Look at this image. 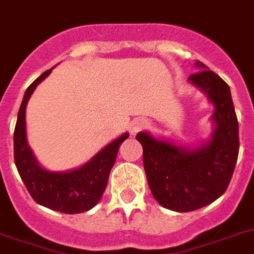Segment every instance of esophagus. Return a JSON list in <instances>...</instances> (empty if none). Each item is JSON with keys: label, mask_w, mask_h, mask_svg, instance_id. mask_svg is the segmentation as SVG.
Instances as JSON below:
<instances>
[{"label": "esophagus", "mask_w": 254, "mask_h": 254, "mask_svg": "<svg viewBox=\"0 0 254 254\" xmlns=\"http://www.w3.org/2000/svg\"><path fill=\"white\" fill-rule=\"evenodd\" d=\"M148 127V121L144 117H137V119L131 120V123L129 124V131L131 135H134L135 133H138L141 129Z\"/></svg>", "instance_id": "1"}]
</instances>
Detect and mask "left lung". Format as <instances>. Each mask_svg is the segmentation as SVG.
I'll return each mask as SVG.
<instances>
[{
	"instance_id": "obj_1",
	"label": "left lung",
	"mask_w": 254,
	"mask_h": 254,
	"mask_svg": "<svg viewBox=\"0 0 254 254\" xmlns=\"http://www.w3.org/2000/svg\"><path fill=\"white\" fill-rule=\"evenodd\" d=\"M197 73L188 81L214 108L212 133L194 145H179L149 131L137 133L153 197L174 212H191L212 204L229 185L239 157V123L230 89L206 65L196 61Z\"/></svg>"
}]
</instances>
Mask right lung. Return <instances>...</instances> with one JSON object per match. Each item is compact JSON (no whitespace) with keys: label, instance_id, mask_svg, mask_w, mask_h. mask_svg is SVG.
Listing matches in <instances>:
<instances>
[{"label":"right lung","instance_id":"1","mask_svg":"<svg viewBox=\"0 0 254 254\" xmlns=\"http://www.w3.org/2000/svg\"><path fill=\"white\" fill-rule=\"evenodd\" d=\"M53 67L44 71L24 94L19 106L14 129V162L25 187L37 204L52 210L75 214L94 208L108 185V179L120 145L129 137V133L117 137L105 145L84 165L64 172L45 169L37 161L26 134V105L38 85L52 73Z\"/></svg>","mask_w":254,"mask_h":254}]
</instances>
